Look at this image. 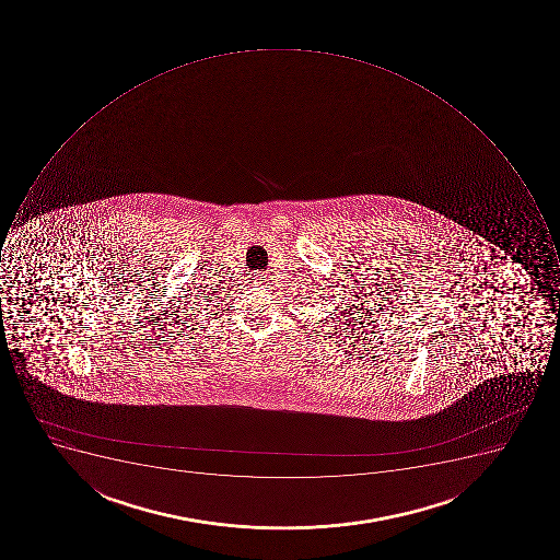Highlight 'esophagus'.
Instances as JSON below:
<instances>
[{
	"label": "esophagus",
	"mask_w": 560,
	"mask_h": 560,
	"mask_svg": "<svg viewBox=\"0 0 560 560\" xmlns=\"http://www.w3.org/2000/svg\"><path fill=\"white\" fill-rule=\"evenodd\" d=\"M254 283H259V285H260V283H265V278L256 277V280H254Z\"/></svg>",
	"instance_id": "1"
}]
</instances>
